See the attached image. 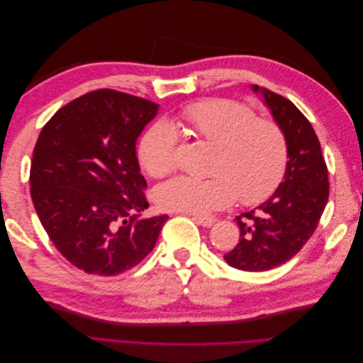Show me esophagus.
Listing matches in <instances>:
<instances>
[{
    "mask_svg": "<svg viewBox=\"0 0 363 363\" xmlns=\"http://www.w3.org/2000/svg\"><path fill=\"white\" fill-rule=\"evenodd\" d=\"M192 219L196 224H200L203 227H212L215 224V218L212 216H194Z\"/></svg>",
    "mask_w": 363,
    "mask_h": 363,
    "instance_id": "esophagus-1",
    "label": "esophagus"
}]
</instances>
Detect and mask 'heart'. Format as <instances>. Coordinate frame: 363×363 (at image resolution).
<instances>
[{
  "label": "heart",
  "instance_id": "heart-1",
  "mask_svg": "<svg viewBox=\"0 0 363 363\" xmlns=\"http://www.w3.org/2000/svg\"><path fill=\"white\" fill-rule=\"evenodd\" d=\"M177 127L215 147L208 172L212 177L179 175L156 189L157 204L171 212L206 215L236 199L242 204L267 200L286 172L289 148L283 128L262 119L251 108L227 100L191 104ZM179 133L167 121L152 124L139 142V162L151 177L160 179L177 167Z\"/></svg>",
  "mask_w": 363,
  "mask_h": 363
}]
</instances>
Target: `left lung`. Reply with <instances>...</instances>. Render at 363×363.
<instances>
[{
  "label": "left lung",
  "mask_w": 363,
  "mask_h": 363,
  "mask_svg": "<svg viewBox=\"0 0 363 363\" xmlns=\"http://www.w3.org/2000/svg\"><path fill=\"white\" fill-rule=\"evenodd\" d=\"M251 91L283 128L289 159L269 199L236 218L239 242L224 259L236 269L260 272L291 260L311 239L328 200V177L320 140L295 104L256 84Z\"/></svg>",
  "instance_id": "1"
}]
</instances>
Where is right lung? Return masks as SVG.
Instances as JSON below:
<instances>
[{"label": "right lung", "mask_w": 363, "mask_h": 363, "mask_svg": "<svg viewBox=\"0 0 363 363\" xmlns=\"http://www.w3.org/2000/svg\"><path fill=\"white\" fill-rule=\"evenodd\" d=\"M159 104L112 89L63 106L33 151L31 200L60 255L96 276H118L155 248L168 215L140 218L147 186L136 156Z\"/></svg>", "instance_id": "obj_1"}]
</instances>
